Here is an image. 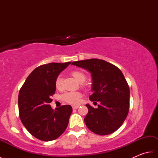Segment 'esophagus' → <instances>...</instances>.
I'll use <instances>...</instances> for the list:
<instances>
[{
  "mask_svg": "<svg viewBox=\"0 0 158 158\" xmlns=\"http://www.w3.org/2000/svg\"><path fill=\"white\" fill-rule=\"evenodd\" d=\"M79 107V105H73V109H78Z\"/></svg>",
  "mask_w": 158,
  "mask_h": 158,
  "instance_id": "esophagus-1",
  "label": "esophagus"
}]
</instances>
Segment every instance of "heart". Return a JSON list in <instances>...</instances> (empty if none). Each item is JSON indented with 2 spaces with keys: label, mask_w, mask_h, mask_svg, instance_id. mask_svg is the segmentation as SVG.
<instances>
[{
  "label": "heart",
  "mask_w": 158,
  "mask_h": 158,
  "mask_svg": "<svg viewBox=\"0 0 158 158\" xmlns=\"http://www.w3.org/2000/svg\"><path fill=\"white\" fill-rule=\"evenodd\" d=\"M72 75L74 77L77 81L83 83L85 80V75L84 73L80 70H73L72 72ZM56 87L57 88H60L62 84V78L60 76L57 77L56 80ZM81 97V94L79 92H69L66 93L62 96V99L65 102L70 104H76L79 102V99Z\"/></svg>",
  "instance_id": "obj_1"
}]
</instances>
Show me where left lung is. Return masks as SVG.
<instances>
[{
  "mask_svg": "<svg viewBox=\"0 0 158 158\" xmlns=\"http://www.w3.org/2000/svg\"><path fill=\"white\" fill-rule=\"evenodd\" d=\"M71 64L91 73L93 94L89 98L100 102L97 108L86 105L88 113L84 119L85 125L98 135L115 132L129 111L130 89L122 72L112 64L96 58L73 62Z\"/></svg>",
  "mask_w": 158,
  "mask_h": 158,
  "instance_id": "1",
  "label": "left lung"
}]
</instances>
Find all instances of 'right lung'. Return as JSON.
<instances>
[{
	"mask_svg": "<svg viewBox=\"0 0 158 158\" xmlns=\"http://www.w3.org/2000/svg\"><path fill=\"white\" fill-rule=\"evenodd\" d=\"M70 63L39 66L30 74L19 90L20 119L32 136L43 141L58 139L68 126L71 106L63 105L53 110L49 103L56 92L57 77Z\"/></svg>",
	"mask_w": 158,
	"mask_h": 158,
	"instance_id": "right-lung-1",
	"label": "right lung"
}]
</instances>
